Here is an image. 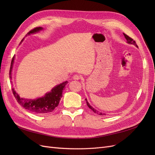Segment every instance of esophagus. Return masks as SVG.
<instances>
[{
	"label": "esophagus",
	"instance_id": "obj_1",
	"mask_svg": "<svg viewBox=\"0 0 155 155\" xmlns=\"http://www.w3.org/2000/svg\"><path fill=\"white\" fill-rule=\"evenodd\" d=\"M81 78V76H79V75H78V74L74 75V76H73V79H74V80H79V79H80Z\"/></svg>",
	"mask_w": 155,
	"mask_h": 155
}]
</instances>
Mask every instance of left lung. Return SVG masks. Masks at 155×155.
<instances>
[{"mask_svg":"<svg viewBox=\"0 0 155 155\" xmlns=\"http://www.w3.org/2000/svg\"><path fill=\"white\" fill-rule=\"evenodd\" d=\"M124 36H125V39H127V43H129V44H133V45H134L136 46H137L138 47V46H137V43H136V42H135V41H134L132 38H131V37H130L129 36H128L127 35H126L125 34H124ZM85 100L87 101V106L90 108V109L94 112V113H96V114H99V115H105V114H103V113H101V112H98V111H97L96 109H94V108L92 107H91L90 105H89V104L88 103V101H87V100L85 99Z\"/></svg>","mask_w":155,"mask_h":155,"instance_id":"left-lung-1","label":"left lung"}]
</instances>
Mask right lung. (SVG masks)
Masks as SVG:
<instances>
[{
    "mask_svg": "<svg viewBox=\"0 0 155 155\" xmlns=\"http://www.w3.org/2000/svg\"><path fill=\"white\" fill-rule=\"evenodd\" d=\"M43 29L42 27H36L35 28L30 30L28 35L33 33H35ZM23 40V39H22ZM22 40L21 41H22ZM14 61V56L12 58L11 66L10 69V78L12 79V70L13 64ZM68 81H65L60 85L55 87L50 92L46 94L43 97H39L37 100H30L21 98L18 96L16 92L12 88V92L15 96L17 101L25 109L29 110L35 114H47L52 112L55 107H57L59 104L61 98L63 96V90L64 87L67 85Z\"/></svg>",
    "mask_w": 155,
    "mask_h": 155,
    "instance_id": "right-lung-1",
    "label": "right lung"
}]
</instances>
